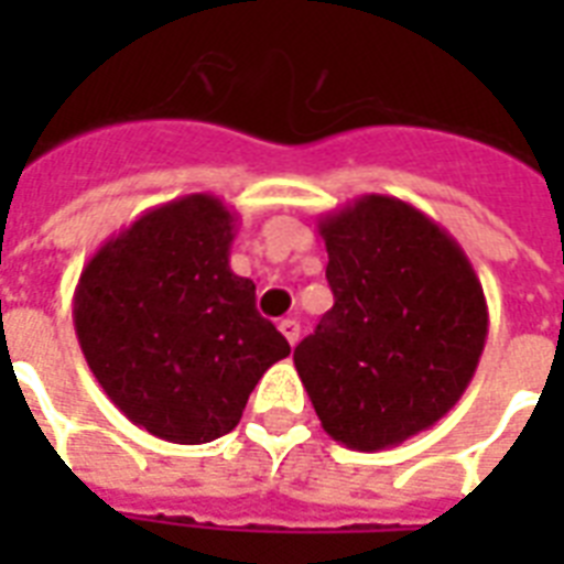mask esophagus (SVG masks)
Instances as JSON below:
<instances>
[{
	"label": "esophagus",
	"instance_id": "esophagus-1",
	"mask_svg": "<svg viewBox=\"0 0 564 564\" xmlns=\"http://www.w3.org/2000/svg\"><path fill=\"white\" fill-rule=\"evenodd\" d=\"M278 327H281V334L286 336V343H290V345L299 343L301 325H299V322H295V318H283V322H281V325H278Z\"/></svg>",
	"mask_w": 564,
	"mask_h": 564
}]
</instances>
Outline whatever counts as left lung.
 Masks as SVG:
<instances>
[{"label":"left lung","instance_id":"left-lung-1","mask_svg":"<svg viewBox=\"0 0 564 564\" xmlns=\"http://www.w3.org/2000/svg\"><path fill=\"white\" fill-rule=\"evenodd\" d=\"M334 307L292 360L322 427L351 451L430 430L471 383L489 307L463 246L394 195L318 219Z\"/></svg>","mask_w":564,"mask_h":564}]
</instances>
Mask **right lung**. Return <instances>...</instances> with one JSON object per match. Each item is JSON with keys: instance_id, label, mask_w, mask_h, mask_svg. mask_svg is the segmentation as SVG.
<instances>
[{"instance_id": "obj_1", "label": "right lung", "mask_w": 564, "mask_h": 564, "mask_svg": "<svg viewBox=\"0 0 564 564\" xmlns=\"http://www.w3.org/2000/svg\"><path fill=\"white\" fill-rule=\"evenodd\" d=\"M237 213L210 193L137 216L87 260L73 295L84 360L119 412L175 445L237 427L290 343L230 272Z\"/></svg>"}]
</instances>
